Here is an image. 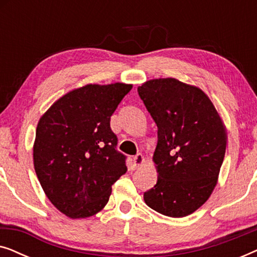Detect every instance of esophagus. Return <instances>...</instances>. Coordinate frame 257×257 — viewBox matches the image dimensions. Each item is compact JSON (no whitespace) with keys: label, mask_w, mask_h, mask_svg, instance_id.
Masks as SVG:
<instances>
[{"label":"esophagus","mask_w":257,"mask_h":257,"mask_svg":"<svg viewBox=\"0 0 257 257\" xmlns=\"http://www.w3.org/2000/svg\"><path fill=\"white\" fill-rule=\"evenodd\" d=\"M144 161H145V158H144L143 154H137V156L133 158V163H135V166L136 167H139L142 166V165L144 164Z\"/></svg>","instance_id":"esophagus-1"}]
</instances>
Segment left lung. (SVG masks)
Returning a JSON list of instances; mask_svg holds the SVG:
<instances>
[{"instance_id": "obj_1", "label": "left lung", "mask_w": 257, "mask_h": 257, "mask_svg": "<svg viewBox=\"0 0 257 257\" xmlns=\"http://www.w3.org/2000/svg\"><path fill=\"white\" fill-rule=\"evenodd\" d=\"M138 93L158 126L153 161L158 181L146 205L171 217L200 208L215 188L227 145L216 108L199 87L175 78L151 79Z\"/></svg>"}]
</instances>
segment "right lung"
<instances>
[{
	"mask_svg": "<svg viewBox=\"0 0 257 257\" xmlns=\"http://www.w3.org/2000/svg\"><path fill=\"white\" fill-rule=\"evenodd\" d=\"M131 89L124 83L87 84L56 100L38 121L35 172L52 205L71 219L100 212L112 185L127 171L110 120Z\"/></svg>",
	"mask_w": 257,
	"mask_h": 257,
	"instance_id": "right-lung-1",
	"label": "right lung"
}]
</instances>
